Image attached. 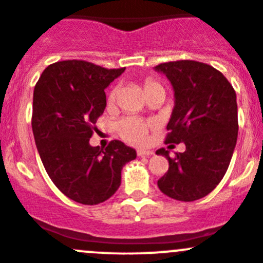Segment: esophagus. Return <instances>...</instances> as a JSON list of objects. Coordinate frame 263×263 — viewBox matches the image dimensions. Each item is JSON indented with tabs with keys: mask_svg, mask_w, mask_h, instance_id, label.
Masks as SVG:
<instances>
[{
	"mask_svg": "<svg viewBox=\"0 0 263 263\" xmlns=\"http://www.w3.org/2000/svg\"><path fill=\"white\" fill-rule=\"evenodd\" d=\"M153 154H154L153 150H144V149L137 150V155H139V157H149V155H153Z\"/></svg>",
	"mask_w": 263,
	"mask_h": 263,
	"instance_id": "esophagus-1",
	"label": "esophagus"
}]
</instances>
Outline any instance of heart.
Returning a JSON list of instances; mask_svg holds the SVG:
<instances>
[{"label":"heart","mask_w":263,"mask_h":263,"mask_svg":"<svg viewBox=\"0 0 263 263\" xmlns=\"http://www.w3.org/2000/svg\"><path fill=\"white\" fill-rule=\"evenodd\" d=\"M144 90L145 93H147L154 90H163V87L155 81L149 80L145 82ZM117 96H118V87H114L109 93V104H113L117 100ZM117 129L124 141L129 142V144H142L146 137L147 129H149V123L141 121V119L124 118L119 122Z\"/></svg>","instance_id":"b5f03b06"}]
</instances>
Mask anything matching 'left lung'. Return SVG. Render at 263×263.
Masks as SVG:
<instances>
[{
	"label": "left lung",
	"instance_id": "1",
	"mask_svg": "<svg viewBox=\"0 0 263 263\" xmlns=\"http://www.w3.org/2000/svg\"><path fill=\"white\" fill-rule=\"evenodd\" d=\"M154 70L165 74L175 92L165 142L186 146L173 159L157 150L170 164L158 187L172 199L194 202L220 183L230 164L239 129L236 93L222 73L199 61H170Z\"/></svg>",
	"mask_w": 263,
	"mask_h": 263
}]
</instances>
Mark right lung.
I'll use <instances>...</instances> for the list:
<instances>
[{"instance_id":"obj_1","label":"right lung","mask_w":263,"mask_h":263,"mask_svg":"<svg viewBox=\"0 0 263 263\" xmlns=\"http://www.w3.org/2000/svg\"><path fill=\"white\" fill-rule=\"evenodd\" d=\"M126 68L105 69L83 60L51 64L33 92L32 129L46 172L69 199L86 205L109 199L136 150L119 140L91 146L95 123L106 106L105 88Z\"/></svg>"}]
</instances>
